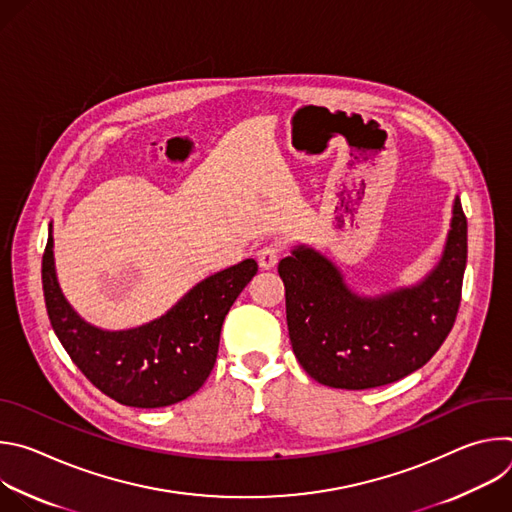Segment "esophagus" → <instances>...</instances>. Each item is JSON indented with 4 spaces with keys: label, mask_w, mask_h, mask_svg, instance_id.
I'll return each instance as SVG.
<instances>
[{
    "label": "esophagus",
    "mask_w": 512,
    "mask_h": 512,
    "mask_svg": "<svg viewBox=\"0 0 512 512\" xmlns=\"http://www.w3.org/2000/svg\"><path fill=\"white\" fill-rule=\"evenodd\" d=\"M283 255V245L279 243H267L257 251V261L263 269H271L277 265L279 257Z\"/></svg>",
    "instance_id": "esophagus-1"
}]
</instances>
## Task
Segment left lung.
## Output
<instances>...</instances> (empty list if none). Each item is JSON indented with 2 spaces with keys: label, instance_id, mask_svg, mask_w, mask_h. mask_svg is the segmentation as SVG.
Here are the masks:
<instances>
[{
  "label": "left lung",
  "instance_id": "1",
  "mask_svg": "<svg viewBox=\"0 0 512 512\" xmlns=\"http://www.w3.org/2000/svg\"><path fill=\"white\" fill-rule=\"evenodd\" d=\"M468 257V223L460 198L444 257L419 285L381 298H360L320 253L298 247L279 261L291 348L304 371L334 389L395 383L440 350L454 328Z\"/></svg>",
  "mask_w": 512,
  "mask_h": 512
}]
</instances>
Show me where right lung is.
Segmentation results:
<instances>
[{
    "mask_svg": "<svg viewBox=\"0 0 512 512\" xmlns=\"http://www.w3.org/2000/svg\"><path fill=\"white\" fill-rule=\"evenodd\" d=\"M255 273L257 261L245 259L200 281L166 316L109 332L87 324L64 300L54 273L52 235L42 255L48 318L70 360L101 393L141 409L174 405L204 385L225 316Z\"/></svg>",
    "mask_w": 512,
    "mask_h": 512,
    "instance_id": "obj_1",
    "label": "right lung"
}]
</instances>
